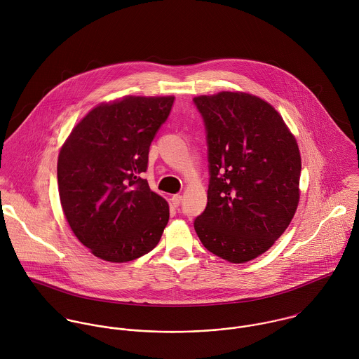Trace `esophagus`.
<instances>
[{
	"label": "esophagus",
	"mask_w": 359,
	"mask_h": 359,
	"mask_svg": "<svg viewBox=\"0 0 359 359\" xmlns=\"http://www.w3.org/2000/svg\"><path fill=\"white\" fill-rule=\"evenodd\" d=\"M181 201H182V196H181V195H174V196L171 198V205H174V207H178L180 203H181Z\"/></svg>",
	"instance_id": "34e87169"
}]
</instances>
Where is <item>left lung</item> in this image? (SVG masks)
<instances>
[{
	"label": "left lung",
	"instance_id": "left-lung-1",
	"mask_svg": "<svg viewBox=\"0 0 359 359\" xmlns=\"http://www.w3.org/2000/svg\"><path fill=\"white\" fill-rule=\"evenodd\" d=\"M205 118L210 184L195 219L205 249L233 264L265 253L292 222L300 202L297 141L271 103L221 91L195 97Z\"/></svg>",
	"mask_w": 359,
	"mask_h": 359
}]
</instances>
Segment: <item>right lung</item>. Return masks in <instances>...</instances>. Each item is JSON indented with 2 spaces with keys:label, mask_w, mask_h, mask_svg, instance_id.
Listing matches in <instances>:
<instances>
[{
  "label": "right lung",
  "mask_w": 359,
  "mask_h": 359,
  "mask_svg": "<svg viewBox=\"0 0 359 359\" xmlns=\"http://www.w3.org/2000/svg\"><path fill=\"white\" fill-rule=\"evenodd\" d=\"M174 97H137L93 107L57 156V189L76 238L98 258L127 262L149 253L168 222L164 198L140 177Z\"/></svg>",
  "instance_id": "obj_1"
}]
</instances>
